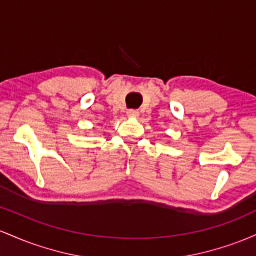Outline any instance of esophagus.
Returning <instances> with one entry per match:
<instances>
[{
    "mask_svg": "<svg viewBox=\"0 0 256 256\" xmlns=\"http://www.w3.org/2000/svg\"><path fill=\"white\" fill-rule=\"evenodd\" d=\"M126 114H128V118H132V119H136L138 116H140V112L136 110H128L126 112Z\"/></svg>",
    "mask_w": 256,
    "mask_h": 256,
    "instance_id": "esophagus-1",
    "label": "esophagus"
}]
</instances>
